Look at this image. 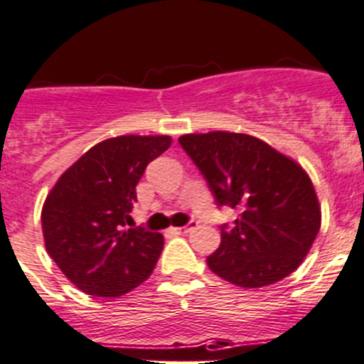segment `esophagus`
Instances as JSON below:
<instances>
[{"mask_svg": "<svg viewBox=\"0 0 364 364\" xmlns=\"http://www.w3.org/2000/svg\"><path fill=\"white\" fill-rule=\"evenodd\" d=\"M195 228H196V222H193V220H191V222L186 223L184 228H178V229H175V231L176 232H189L191 229H195Z\"/></svg>", "mask_w": 364, "mask_h": 364, "instance_id": "1", "label": "esophagus"}]
</instances>
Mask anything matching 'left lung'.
I'll return each mask as SVG.
<instances>
[{
    "label": "left lung",
    "instance_id": "left-lung-1",
    "mask_svg": "<svg viewBox=\"0 0 364 364\" xmlns=\"http://www.w3.org/2000/svg\"><path fill=\"white\" fill-rule=\"evenodd\" d=\"M218 208L238 209L222 223L220 247L208 256L215 274L245 289L279 282L311 251L321 225L311 178L294 160L243 133L213 132L178 139Z\"/></svg>",
    "mask_w": 364,
    "mask_h": 364
}]
</instances>
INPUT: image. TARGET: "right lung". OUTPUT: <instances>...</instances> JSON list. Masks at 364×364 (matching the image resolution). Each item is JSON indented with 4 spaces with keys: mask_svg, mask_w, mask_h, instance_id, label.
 I'll return each instance as SVG.
<instances>
[{
    "mask_svg": "<svg viewBox=\"0 0 364 364\" xmlns=\"http://www.w3.org/2000/svg\"><path fill=\"white\" fill-rule=\"evenodd\" d=\"M171 144L168 135H122L85 153L46 196L41 213L50 258L63 274L97 298H117L149 278L164 238L126 229L146 166Z\"/></svg>",
    "mask_w": 364,
    "mask_h": 364,
    "instance_id": "right-lung-1",
    "label": "right lung"
}]
</instances>
